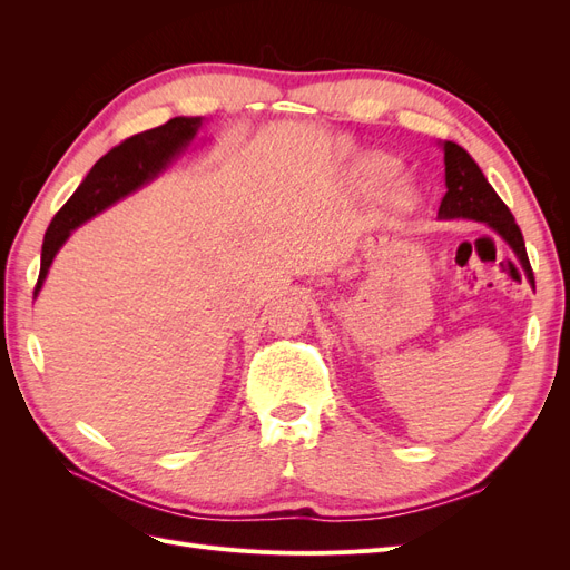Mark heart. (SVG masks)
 I'll return each mask as SVG.
<instances>
[{"label":"heart","instance_id":"1","mask_svg":"<svg viewBox=\"0 0 570 570\" xmlns=\"http://www.w3.org/2000/svg\"><path fill=\"white\" fill-rule=\"evenodd\" d=\"M392 168H394V164L390 159L373 157V159H366L364 164H361V176H364L368 183H377V180H383ZM406 202H409V193L404 189V193H400V204H406Z\"/></svg>","mask_w":570,"mask_h":570}]
</instances>
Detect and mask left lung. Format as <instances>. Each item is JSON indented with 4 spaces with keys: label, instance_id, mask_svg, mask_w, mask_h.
Segmentation results:
<instances>
[{
    "label": "left lung",
    "instance_id": "8db88e82",
    "mask_svg": "<svg viewBox=\"0 0 570 570\" xmlns=\"http://www.w3.org/2000/svg\"><path fill=\"white\" fill-rule=\"evenodd\" d=\"M442 149H444L446 193L442 197L438 216L440 218H471V220L488 223L492 230H497L507 239L509 247L515 252L519 262L523 264V268L528 273V281L534 285L523 235H521V228L515 226L509 206L499 199V195L494 193L488 178L482 176V170L471 159L469 151L450 140L442 145Z\"/></svg>",
    "mask_w": 570,
    "mask_h": 570
}]
</instances>
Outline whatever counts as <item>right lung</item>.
Masks as SVG:
<instances>
[{"instance_id": "obj_1", "label": "right lung", "mask_w": 570, "mask_h": 570, "mask_svg": "<svg viewBox=\"0 0 570 570\" xmlns=\"http://www.w3.org/2000/svg\"><path fill=\"white\" fill-rule=\"evenodd\" d=\"M202 128V118L178 116L168 124L137 132L128 140L116 145L101 157L85 180L78 185L73 197L68 199L57 216L51 218L42 243L40 275L36 285V297L47 278V271L55 262L61 245L85 220H90L99 212H105L114 202L135 193L137 187L157 178L161 170L174 161L178 154L195 140Z\"/></svg>"}]
</instances>
